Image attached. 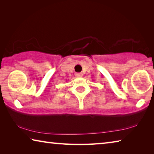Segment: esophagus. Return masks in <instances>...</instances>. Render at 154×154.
Here are the masks:
<instances>
[{
    "label": "esophagus",
    "instance_id": "esophagus-1",
    "mask_svg": "<svg viewBox=\"0 0 154 154\" xmlns=\"http://www.w3.org/2000/svg\"><path fill=\"white\" fill-rule=\"evenodd\" d=\"M75 75L77 77H82L83 76V74L82 73V72H75Z\"/></svg>",
    "mask_w": 154,
    "mask_h": 154
}]
</instances>
